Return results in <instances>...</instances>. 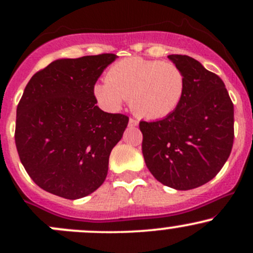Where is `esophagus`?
<instances>
[{"instance_id":"1","label":"esophagus","mask_w":253,"mask_h":253,"mask_svg":"<svg viewBox=\"0 0 253 253\" xmlns=\"http://www.w3.org/2000/svg\"><path fill=\"white\" fill-rule=\"evenodd\" d=\"M128 126H129V127H135V126H138V121H136L135 119H129Z\"/></svg>"}]
</instances>
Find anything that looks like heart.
I'll return each instance as SVG.
<instances>
[{
    "label": "heart",
    "instance_id": "obj_1",
    "mask_svg": "<svg viewBox=\"0 0 253 253\" xmlns=\"http://www.w3.org/2000/svg\"><path fill=\"white\" fill-rule=\"evenodd\" d=\"M185 86L184 72L176 64L129 57L113 64L106 81L92 86V94L108 112H118L128 98L136 115L162 120L178 108Z\"/></svg>",
    "mask_w": 253,
    "mask_h": 253
}]
</instances>
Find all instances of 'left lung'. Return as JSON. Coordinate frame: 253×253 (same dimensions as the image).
<instances>
[{
  "label": "left lung",
  "mask_w": 253,
  "mask_h": 253,
  "mask_svg": "<svg viewBox=\"0 0 253 253\" xmlns=\"http://www.w3.org/2000/svg\"><path fill=\"white\" fill-rule=\"evenodd\" d=\"M169 59L184 72V97L170 117L140 121L141 149L157 181L189 190L213 179L231 155L234 109L217 75L189 56L170 54Z\"/></svg>",
  "instance_id": "left-lung-1"
}]
</instances>
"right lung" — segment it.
<instances>
[{"instance_id": "obj_1", "label": "right lung", "mask_w": 253, "mask_h": 253, "mask_svg": "<svg viewBox=\"0 0 253 253\" xmlns=\"http://www.w3.org/2000/svg\"><path fill=\"white\" fill-rule=\"evenodd\" d=\"M117 54L57 59L26 85L16 109L20 161L37 185L76 200L94 193L128 117L101 110L92 86Z\"/></svg>"}]
</instances>
